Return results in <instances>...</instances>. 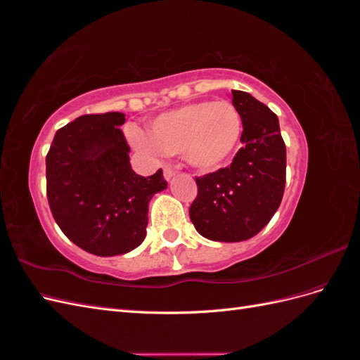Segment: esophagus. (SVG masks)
Listing matches in <instances>:
<instances>
[{"label":"esophagus","mask_w":360,"mask_h":360,"mask_svg":"<svg viewBox=\"0 0 360 360\" xmlns=\"http://www.w3.org/2000/svg\"><path fill=\"white\" fill-rule=\"evenodd\" d=\"M176 169H172V168H165V169H163V177H165V180L167 181H169L172 177H176Z\"/></svg>","instance_id":"1"}]
</instances>
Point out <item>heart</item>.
Wrapping results in <instances>:
<instances>
[{"mask_svg":"<svg viewBox=\"0 0 360 360\" xmlns=\"http://www.w3.org/2000/svg\"><path fill=\"white\" fill-rule=\"evenodd\" d=\"M240 127V115L230 102H195L151 120L148 138L139 130H130V141L148 153H183L192 167L212 169L231 153Z\"/></svg>","mask_w":360,"mask_h":360,"instance_id":"heart-1","label":"heart"}]
</instances>
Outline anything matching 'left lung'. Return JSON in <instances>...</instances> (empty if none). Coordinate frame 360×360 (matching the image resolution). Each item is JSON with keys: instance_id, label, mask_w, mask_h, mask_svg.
<instances>
[{"instance_id": "obj_1", "label": "left lung", "mask_w": 360, "mask_h": 360, "mask_svg": "<svg viewBox=\"0 0 360 360\" xmlns=\"http://www.w3.org/2000/svg\"><path fill=\"white\" fill-rule=\"evenodd\" d=\"M242 118V148L231 165L197 177L198 195L189 209L197 231L214 242H243L269 224L285 188L287 150L279 120L249 93L233 90Z\"/></svg>"}]
</instances>
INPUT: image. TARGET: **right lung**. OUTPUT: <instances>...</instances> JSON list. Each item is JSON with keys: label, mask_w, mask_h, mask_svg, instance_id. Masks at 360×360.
I'll return each instance as SVG.
<instances>
[{"label": "right lung", "mask_w": 360, "mask_h": 360, "mask_svg": "<svg viewBox=\"0 0 360 360\" xmlns=\"http://www.w3.org/2000/svg\"><path fill=\"white\" fill-rule=\"evenodd\" d=\"M122 112L81 115L57 130L46 156L53 219L70 242L93 255H123L146 238L148 202L167 189L162 169L150 177L130 167Z\"/></svg>", "instance_id": "obj_1"}]
</instances>
